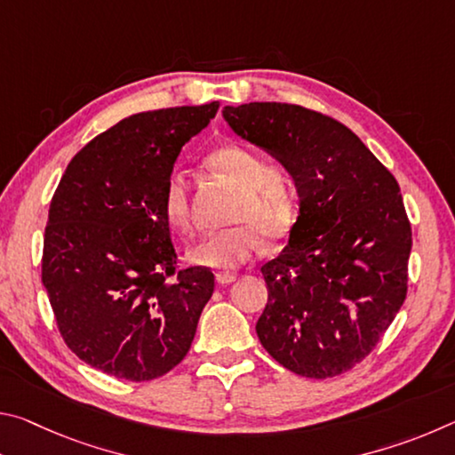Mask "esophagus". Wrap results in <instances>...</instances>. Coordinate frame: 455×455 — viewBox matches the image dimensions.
Listing matches in <instances>:
<instances>
[{
	"label": "esophagus",
	"instance_id": "obj_1",
	"mask_svg": "<svg viewBox=\"0 0 455 455\" xmlns=\"http://www.w3.org/2000/svg\"><path fill=\"white\" fill-rule=\"evenodd\" d=\"M235 279H236L235 273H219V275H217V281H219L220 284H228V283H233Z\"/></svg>",
	"mask_w": 455,
	"mask_h": 455
}]
</instances>
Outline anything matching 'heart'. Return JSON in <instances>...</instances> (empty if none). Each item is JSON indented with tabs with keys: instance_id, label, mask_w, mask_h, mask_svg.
<instances>
[{
	"instance_id": "b5f03b06",
	"label": "heart",
	"mask_w": 455,
	"mask_h": 455,
	"mask_svg": "<svg viewBox=\"0 0 455 455\" xmlns=\"http://www.w3.org/2000/svg\"><path fill=\"white\" fill-rule=\"evenodd\" d=\"M206 163L238 188L230 211V222L236 225L206 235L190 251V259L198 265L233 271L249 263L260 236L276 241L291 228L297 206L295 176L281 160H265L259 150L238 142L214 148ZM163 211L179 233H192L188 182L182 172L168 176Z\"/></svg>"
}]
</instances>
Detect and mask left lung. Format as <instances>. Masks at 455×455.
Segmentation results:
<instances>
[{
    "mask_svg": "<svg viewBox=\"0 0 455 455\" xmlns=\"http://www.w3.org/2000/svg\"><path fill=\"white\" fill-rule=\"evenodd\" d=\"M222 116L291 168L301 198L289 244L260 267L268 299L259 341L297 375L349 371L407 295L411 225L395 176L347 126L309 108L251 102Z\"/></svg>",
    "mask_w": 455,
    "mask_h": 455,
    "instance_id": "8db88e82",
    "label": "left lung"
}]
</instances>
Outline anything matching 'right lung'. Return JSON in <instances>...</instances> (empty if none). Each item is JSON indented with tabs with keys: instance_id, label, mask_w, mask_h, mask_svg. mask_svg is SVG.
<instances>
[{
	"instance_id": "obj_1",
	"label": "right lung",
	"mask_w": 455,
	"mask_h": 455,
	"mask_svg": "<svg viewBox=\"0 0 455 455\" xmlns=\"http://www.w3.org/2000/svg\"><path fill=\"white\" fill-rule=\"evenodd\" d=\"M219 102L132 114L76 154L53 192L42 283L60 335L84 363L150 381L187 355L214 291L179 268L163 192L180 148Z\"/></svg>"
}]
</instances>
